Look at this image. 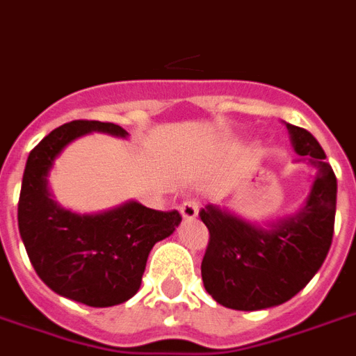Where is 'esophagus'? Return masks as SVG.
<instances>
[{
	"label": "esophagus",
	"mask_w": 356,
	"mask_h": 356,
	"mask_svg": "<svg viewBox=\"0 0 356 356\" xmlns=\"http://www.w3.org/2000/svg\"><path fill=\"white\" fill-rule=\"evenodd\" d=\"M179 210H181V213H183L184 219H193L199 212L197 203H195V201H192V199L183 201V203H181V207H179Z\"/></svg>",
	"instance_id": "34e87169"
}]
</instances>
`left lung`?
I'll list each match as a JSON object with an SVG mask.
<instances>
[{"instance_id": "obj_1", "label": "left lung", "mask_w": 356, "mask_h": 356, "mask_svg": "<svg viewBox=\"0 0 356 356\" xmlns=\"http://www.w3.org/2000/svg\"><path fill=\"white\" fill-rule=\"evenodd\" d=\"M287 128L296 153L316 166L311 193L296 216L261 228L212 204L199 210L210 234L201 263L204 289L228 309L259 311L296 296L318 273L333 241V168L307 129L293 124Z\"/></svg>"}]
</instances>
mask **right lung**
<instances>
[{
    "label": "right lung",
    "mask_w": 356,
    "mask_h": 356,
    "mask_svg": "<svg viewBox=\"0 0 356 356\" xmlns=\"http://www.w3.org/2000/svg\"><path fill=\"white\" fill-rule=\"evenodd\" d=\"M89 131L128 135L117 124L98 120H73L49 133L29 153L18 228L34 270L49 289L89 307H111L137 293L149 250L183 218L177 210L161 212L135 201L97 216L58 207L47 190L49 170L58 153Z\"/></svg>",
    "instance_id": "add662e5"
}]
</instances>
